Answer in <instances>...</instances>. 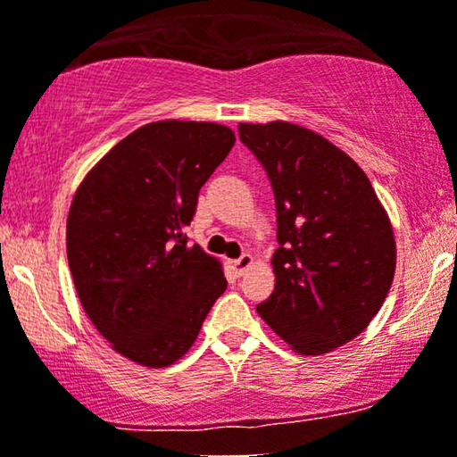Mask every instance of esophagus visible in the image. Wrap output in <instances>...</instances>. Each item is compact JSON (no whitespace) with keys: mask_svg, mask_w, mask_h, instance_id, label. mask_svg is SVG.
Returning <instances> with one entry per match:
<instances>
[{"mask_svg":"<svg viewBox=\"0 0 457 457\" xmlns=\"http://www.w3.org/2000/svg\"><path fill=\"white\" fill-rule=\"evenodd\" d=\"M229 265H232V270L238 273V276H242V273H245L248 267L253 265V254H248V253H245V254H240L238 259H234V261H229Z\"/></svg>","mask_w":457,"mask_h":457,"instance_id":"1","label":"esophagus"}]
</instances>
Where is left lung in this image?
<instances>
[{
    "instance_id": "obj_1",
    "label": "left lung",
    "mask_w": 457,
    "mask_h": 457,
    "mask_svg": "<svg viewBox=\"0 0 457 457\" xmlns=\"http://www.w3.org/2000/svg\"><path fill=\"white\" fill-rule=\"evenodd\" d=\"M238 133L276 198V288L257 312L303 355L337 349L386 299L397 259L391 221L366 173L326 137L282 120L240 123Z\"/></svg>"
}]
</instances>
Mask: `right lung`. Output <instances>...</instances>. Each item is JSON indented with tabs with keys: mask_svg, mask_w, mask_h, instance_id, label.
<instances>
[{
	"mask_svg": "<svg viewBox=\"0 0 457 457\" xmlns=\"http://www.w3.org/2000/svg\"><path fill=\"white\" fill-rule=\"evenodd\" d=\"M236 142L217 123L158 120L129 133L72 198L66 254L79 301L112 349L148 368L178 361L228 288L186 228Z\"/></svg>",
	"mask_w": 457,
	"mask_h": 457,
	"instance_id": "add662e5",
	"label": "right lung"
}]
</instances>
